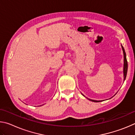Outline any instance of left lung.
<instances>
[{
	"label": "left lung",
	"instance_id": "obj_1",
	"mask_svg": "<svg viewBox=\"0 0 135 135\" xmlns=\"http://www.w3.org/2000/svg\"><path fill=\"white\" fill-rule=\"evenodd\" d=\"M122 50H123V55H124V67H123V74H124V80H125L126 77V76H127L128 66H127V59H126V54L124 49V47H123L122 45ZM82 95H83V94H82ZM88 99L91 100V101L95 102L102 101V100H93V99Z\"/></svg>",
	"mask_w": 135,
	"mask_h": 135
}]
</instances>
